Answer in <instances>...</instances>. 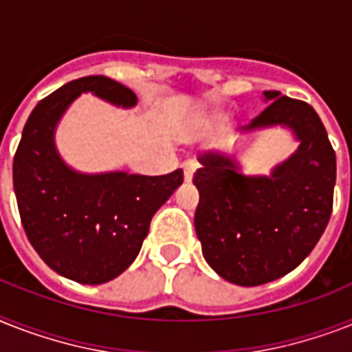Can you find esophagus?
Returning a JSON list of instances; mask_svg holds the SVG:
<instances>
[{
    "mask_svg": "<svg viewBox=\"0 0 352 352\" xmlns=\"http://www.w3.org/2000/svg\"><path fill=\"white\" fill-rule=\"evenodd\" d=\"M193 173H195V164H191V162H186V164H184V181L186 182L193 181Z\"/></svg>",
    "mask_w": 352,
    "mask_h": 352,
    "instance_id": "esophagus-1",
    "label": "esophagus"
}]
</instances>
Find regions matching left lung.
I'll return each instance as SVG.
<instances>
[{"mask_svg":"<svg viewBox=\"0 0 352 352\" xmlns=\"http://www.w3.org/2000/svg\"><path fill=\"white\" fill-rule=\"evenodd\" d=\"M245 128L282 126L298 148L270 175H248L231 153H204L193 184L199 190L195 231L217 275L253 287L280 278L309 255L333 211L336 155L318 113L307 102L275 90Z\"/></svg>","mask_w":352,"mask_h":352,"instance_id":"1","label":"left lung"}]
</instances>
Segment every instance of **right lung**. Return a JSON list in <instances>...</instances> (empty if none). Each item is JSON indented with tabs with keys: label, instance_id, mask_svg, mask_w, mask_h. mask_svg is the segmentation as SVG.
Listing matches in <instances>:
<instances>
[{
	"label": "right lung",
	"instance_id": "1",
	"mask_svg": "<svg viewBox=\"0 0 352 352\" xmlns=\"http://www.w3.org/2000/svg\"><path fill=\"white\" fill-rule=\"evenodd\" d=\"M119 108L137 96L104 76L63 85L37 102L14 155V193L28 241L57 275L97 285L119 276L135 260L151 217L182 184V170L159 177L126 171L82 173L56 146L57 124L81 94Z\"/></svg>",
	"mask_w": 352,
	"mask_h": 352
}]
</instances>
